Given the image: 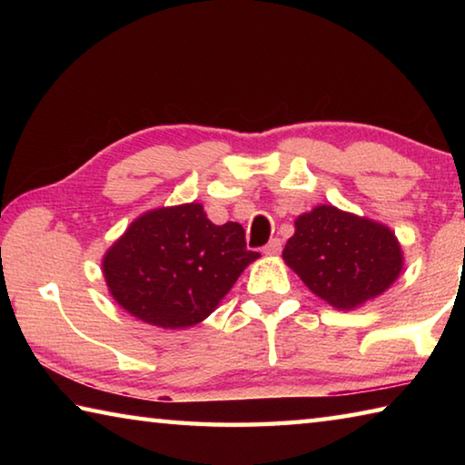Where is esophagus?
I'll use <instances>...</instances> for the list:
<instances>
[{
	"label": "esophagus",
	"mask_w": 465,
	"mask_h": 465,
	"mask_svg": "<svg viewBox=\"0 0 465 465\" xmlns=\"http://www.w3.org/2000/svg\"><path fill=\"white\" fill-rule=\"evenodd\" d=\"M281 248H282V242H281L279 238H272V240L262 248V252H264L266 256H274V254H279Z\"/></svg>",
	"instance_id": "esophagus-1"
}]
</instances>
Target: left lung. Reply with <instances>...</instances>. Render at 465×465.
<instances>
[{
    "mask_svg": "<svg viewBox=\"0 0 465 465\" xmlns=\"http://www.w3.org/2000/svg\"><path fill=\"white\" fill-rule=\"evenodd\" d=\"M282 258L320 299L338 310L381 295L402 271V250L388 227L320 204L295 219Z\"/></svg>",
    "mask_w": 465,
    "mask_h": 465,
    "instance_id": "left-lung-1",
    "label": "left lung"
}]
</instances>
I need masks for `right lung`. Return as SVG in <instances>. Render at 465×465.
<instances>
[{
	"label": "right lung",
	"instance_id": "right-lung-1",
	"mask_svg": "<svg viewBox=\"0 0 465 465\" xmlns=\"http://www.w3.org/2000/svg\"><path fill=\"white\" fill-rule=\"evenodd\" d=\"M261 256L240 223H211L199 203L155 209L106 252L104 277L116 303L160 328L203 322Z\"/></svg>",
	"mask_w": 465,
	"mask_h": 465
}]
</instances>
